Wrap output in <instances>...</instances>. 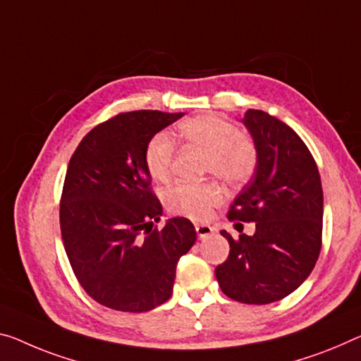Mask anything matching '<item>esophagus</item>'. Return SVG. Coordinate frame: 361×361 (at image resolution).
Instances as JSON below:
<instances>
[{
  "mask_svg": "<svg viewBox=\"0 0 361 361\" xmlns=\"http://www.w3.org/2000/svg\"><path fill=\"white\" fill-rule=\"evenodd\" d=\"M195 231H197V235H198L200 240H202V238L209 237L214 232L213 227L208 226V224H195Z\"/></svg>",
  "mask_w": 361,
  "mask_h": 361,
  "instance_id": "34e87169",
  "label": "esophagus"
}]
</instances>
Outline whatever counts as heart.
<instances>
[{"mask_svg":"<svg viewBox=\"0 0 361 361\" xmlns=\"http://www.w3.org/2000/svg\"><path fill=\"white\" fill-rule=\"evenodd\" d=\"M182 140L203 148L204 173H213L229 185H243L258 168V148L237 126L219 116L203 114L182 121L177 127ZM176 157L174 140L164 132L153 135L145 148V166L152 177L166 180ZM223 200V190L214 182H177L164 193L169 213L190 219H207Z\"/></svg>","mask_w":361,"mask_h":361,"instance_id":"1","label":"heart"}]
</instances>
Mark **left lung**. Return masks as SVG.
I'll use <instances>...</instances> for the list:
<instances>
[{
  "mask_svg": "<svg viewBox=\"0 0 361 361\" xmlns=\"http://www.w3.org/2000/svg\"><path fill=\"white\" fill-rule=\"evenodd\" d=\"M243 124L258 148V168L227 219L255 223V234L221 232L231 250L214 273L232 300L264 305L295 290L318 262L323 188L313 154L292 127L262 109H248Z\"/></svg>",
  "mask_w": 361,
  "mask_h": 361,
  "instance_id": "obj_1",
  "label": "left lung"
}]
</instances>
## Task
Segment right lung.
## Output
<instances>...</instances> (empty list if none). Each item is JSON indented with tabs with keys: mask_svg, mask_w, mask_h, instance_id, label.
<instances>
[{
	"mask_svg": "<svg viewBox=\"0 0 361 361\" xmlns=\"http://www.w3.org/2000/svg\"><path fill=\"white\" fill-rule=\"evenodd\" d=\"M182 113H119L82 138L59 202L72 271L88 295L118 312L143 313L173 293L176 266L197 240L187 218L153 226L161 203L145 166L152 137Z\"/></svg>",
	"mask_w": 361,
	"mask_h": 361,
	"instance_id": "add662e5",
	"label": "right lung"
}]
</instances>
